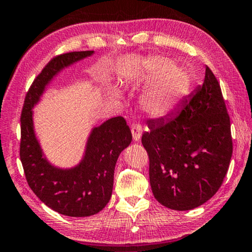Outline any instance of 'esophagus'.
Listing matches in <instances>:
<instances>
[{
  "instance_id": "esophagus-1",
  "label": "esophagus",
  "mask_w": 252,
  "mask_h": 252,
  "mask_svg": "<svg viewBox=\"0 0 252 252\" xmlns=\"http://www.w3.org/2000/svg\"><path fill=\"white\" fill-rule=\"evenodd\" d=\"M132 134L134 141H140L142 134V126L141 124H133L132 126Z\"/></svg>"
}]
</instances>
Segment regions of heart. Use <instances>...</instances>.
Segmentation results:
<instances>
[{"label":"heart","mask_w":252,"mask_h":252,"mask_svg":"<svg viewBox=\"0 0 252 252\" xmlns=\"http://www.w3.org/2000/svg\"><path fill=\"white\" fill-rule=\"evenodd\" d=\"M156 78L142 99L145 111L151 116H163L174 109L189 93L192 76L182 65H171V61L162 57L149 58L141 67L142 79Z\"/></svg>","instance_id":"b5f03b06"}]
</instances>
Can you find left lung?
<instances>
[{"mask_svg": "<svg viewBox=\"0 0 252 252\" xmlns=\"http://www.w3.org/2000/svg\"><path fill=\"white\" fill-rule=\"evenodd\" d=\"M148 127L142 144L158 202L189 210L208 201L223 184L233 152L229 116L210 68L175 114L149 120Z\"/></svg>", "mask_w": 252, "mask_h": 252, "instance_id": "obj_1", "label": "left lung"}]
</instances>
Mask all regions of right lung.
Instances as JSON below:
<instances>
[{
    "instance_id": "1",
    "label": "right lung",
    "mask_w": 252,
    "mask_h": 252,
    "mask_svg": "<svg viewBox=\"0 0 252 252\" xmlns=\"http://www.w3.org/2000/svg\"><path fill=\"white\" fill-rule=\"evenodd\" d=\"M91 54L93 51H79L51 59L29 87L20 117V160L29 188L51 209L70 217L92 216L107 206L114 187L116 162L133 138L125 118L119 116L93 129L85 157L74 168H56L43 157L32 129V108L53 76Z\"/></svg>"
}]
</instances>
